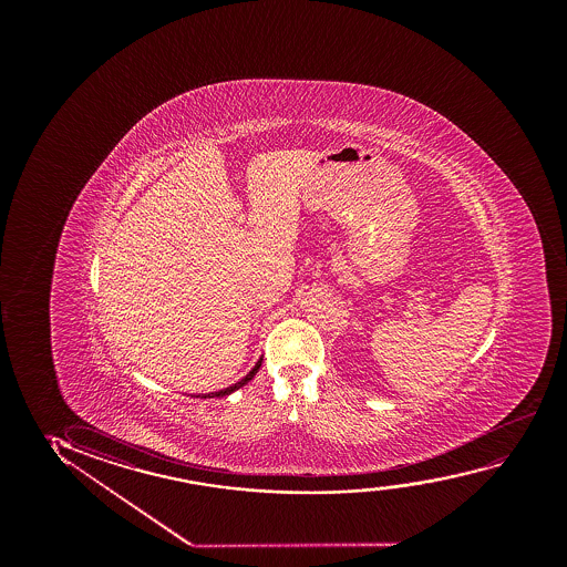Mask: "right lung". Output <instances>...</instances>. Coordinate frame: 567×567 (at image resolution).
I'll return each instance as SVG.
<instances>
[{"instance_id": "1", "label": "right lung", "mask_w": 567, "mask_h": 567, "mask_svg": "<svg viewBox=\"0 0 567 567\" xmlns=\"http://www.w3.org/2000/svg\"><path fill=\"white\" fill-rule=\"evenodd\" d=\"M261 362H264V357H259V360H257L256 365L249 370L244 378H241L240 381H236V383H233L230 388L220 389V391H213V393H197V399H215V396H226L230 395V393H234V391H238V389L244 388L248 381L254 380V375H256L257 372H259V368H261Z\"/></svg>"}]
</instances>
